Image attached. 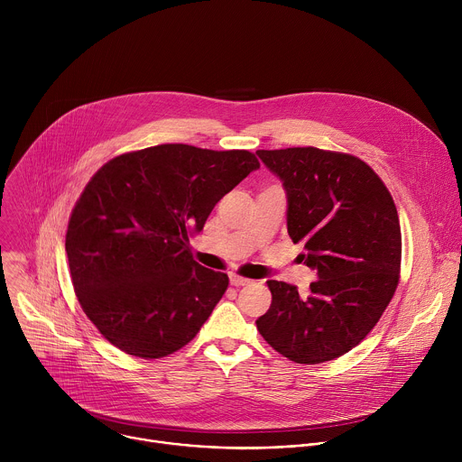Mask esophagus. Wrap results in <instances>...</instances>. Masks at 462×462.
Wrapping results in <instances>:
<instances>
[{"instance_id":"esophagus-1","label":"esophagus","mask_w":462,"mask_h":462,"mask_svg":"<svg viewBox=\"0 0 462 462\" xmlns=\"http://www.w3.org/2000/svg\"><path fill=\"white\" fill-rule=\"evenodd\" d=\"M230 283L236 285V287H241V285H248L250 280L243 278V276H237V274H230Z\"/></svg>"}]
</instances>
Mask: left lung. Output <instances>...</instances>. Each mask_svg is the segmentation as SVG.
I'll use <instances>...</instances> for the list:
<instances>
[{
	"instance_id": "left-lung-1",
	"label": "left lung",
	"mask_w": 462,
	"mask_h": 462,
	"mask_svg": "<svg viewBox=\"0 0 462 462\" xmlns=\"http://www.w3.org/2000/svg\"><path fill=\"white\" fill-rule=\"evenodd\" d=\"M287 191V230L318 280L301 298L269 280L271 309L259 335L296 364L335 360L356 347L389 305L401 278L402 236L397 207L362 159L319 148L257 150Z\"/></svg>"
}]
</instances>
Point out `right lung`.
I'll return each mask as SVG.
<instances>
[{
  "instance_id": "1",
  "label": "right lung",
  "mask_w": 462,
  "mask_h": 462,
  "mask_svg": "<svg viewBox=\"0 0 462 462\" xmlns=\"http://www.w3.org/2000/svg\"><path fill=\"white\" fill-rule=\"evenodd\" d=\"M257 168L246 150L161 144L122 153L91 177L65 252L77 298L109 344L152 360L195 338L228 276L201 267L189 237Z\"/></svg>"
}]
</instances>
